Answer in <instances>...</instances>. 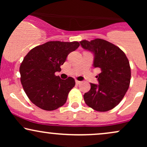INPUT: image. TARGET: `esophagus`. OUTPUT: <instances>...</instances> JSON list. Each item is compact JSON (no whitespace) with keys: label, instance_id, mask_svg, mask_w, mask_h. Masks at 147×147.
Masks as SVG:
<instances>
[{"label":"esophagus","instance_id":"esophagus-1","mask_svg":"<svg viewBox=\"0 0 147 147\" xmlns=\"http://www.w3.org/2000/svg\"><path fill=\"white\" fill-rule=\"evenodd\" d=\"M75 82H76V84H77V85L79 84H81L80 81H78V80H75Z\"/></svg>","mask_w":147,"mask_h":147}]
</instances>
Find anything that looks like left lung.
I'll list each match as a JSON object with an SVG mask.
<instances>
[{
  "instance_id": "obj_1",
  "label": "left lung",
  "mask_w": 147,
  "mask_h": 147,
  "mask_svg": "<svg viewBox=\"0 0 147 147\" xmlns=\"http://www.w3.org/2000/svg\"><path fill=\"white\" fill-rule=\"evenodd\" d=\"M84 50L94 55L93 66L101 72L99 84H90V90L84 95L86 104L99 112L111 110L122 101L131 81V68L124 52L110 42L101 38L79 42Z\"/></svg>"
}]
</instances>
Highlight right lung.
<instances>
[{"label":"right lung","mask_w":147,"mask_h":147,"mask_svg":"<svg viewBox=\"0 0 147 147\" xmlns=\"http://www.w3.org/2000/svg\"><path fill=\"white\" fill-rule=\"evenodd\" d=\"M79 42L48 41L32 49L20 66L21 82L30 100L45 111L56 110L66 102L75 79H61L56 76L60 66Z\"/></svg>","instance_id":"obj_1"}]
</instances>
